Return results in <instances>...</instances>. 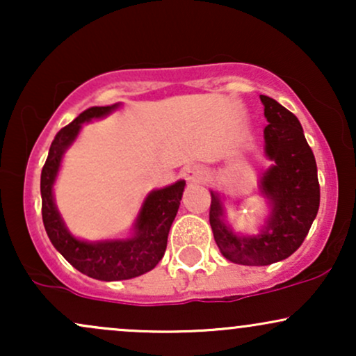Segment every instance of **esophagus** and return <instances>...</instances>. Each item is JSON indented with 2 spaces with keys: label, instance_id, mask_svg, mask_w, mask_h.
Here are the masks:
<instances>
[{
  "label": "esophagus",
  "instance_id": "34e87169",
  "mask_svg": "<svg viewBox=\"0 0 356 356\" xmlns=\"http://www.w3.org/2000/svg\"><path fill=\"white\" fill-rule=\"evenodd\" d=\"M184 179L191 186H197V184L206 182V170L201 165H189L184 169Z\"/></svg>",
  "mask_w": 356,
  "mask_h": 356
}]
</instances>
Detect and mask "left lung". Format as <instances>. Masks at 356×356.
Returning <instances> with one entry per match:
<instances>
[{"instance_id": "8db88e82", "label": "left lung", "mask_w": 356, "mask_h": 356, "mask_svg": "<svg viewBox=\"0 0 356 356\" xmlns=\"http://www.w3.org/2000/svg\"><path fill=\"white\" fill-rule=\"evenodd\" d=\"M264 155L271 164L259 179L268 216L257 234H241L226 219V195L211 191L209 222L220 254L244 266H268L301 246L320 207L316 161L300 120L271 97L261 95Z\"/></svg>"}]
</instances>
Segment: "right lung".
Here are the masks:
<instances>
[{
    "mask_svg": "<svg viewBox=\"0 0 356 356\" xmlns=\"http://www.w3.org/2000/svg\"><path fill=\"white\" fill-rule=\"evenodd\" d=\"M120 105L90 107L72 124L63 127L51 142L40 182L43 224L51 244L73 268L100 281L132 280L157 266L165 252L167 236L186 187V181H177L162 189L150 191L127 238L85 241L72 234L56 207L53 194L63 155L76 140L83 124L110 115Z\"/></svg>",
    "mask_w": 356,
    "mask_h": 356,
    "instance_id": "add662e5",
    "label": "right lung"
}]
</instances>
